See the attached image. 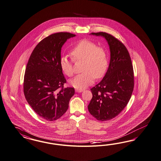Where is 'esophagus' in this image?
<instances>
[{
	"instance_id": "1",
	"label": "esophagus",
	"mask_w": 161,
	"mask_h": 161,
	"mask_svg": "<svg viewBox=\"0 0 161 161\" xmlns=\"http://www.w3.org/2000/svg\"><path fill=\"white\" fill-rule=\"evenodd\" d=\"M75 92H83V90H82V89H75Z\"/></svg>"
}]
</instances>
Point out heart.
Here are the masks:
<instances>
[{
	"instance_id": "1",
	"label": "heart",
	"mask_w": 161,
	"mask_h": 161,
	"mask_svg": "<svg viewBox=\"0 0 161 161\" xmlns=\"http://www.w3.org/2000/svg\"><path fill=\"white\" fill-rule=\"evenodd\" d=\"M73 59L83 60L82 71L69 80L71 86L77 89H83L94 82L95 77L100 78L104 75L108 67V59L104 48L97 47L92 41L83 39L75 44L70 52ZM60 65L63 72L69 77L74 74L72 61L67 56L61 57Z\"/></svg>"
}]
</instances>
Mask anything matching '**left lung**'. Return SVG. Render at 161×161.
I'll use <instances>...</instances> for the list:
<instances>
[{
    "instance_id": "left-lung-1",
    "label": "left lung",
    "mask_w": 161,
    "mask_h": 161,
    "mask_svg": "<svg viewBox=\"0 0 161 161\" xmlns=\"http://www.w3.org/2000/svg\"><path fill=\"white\" fill-rule=\"evenodd\" d=\"M90 35L104 37L110 52L108 68L103 80L91 89L92 98L88 105L97 119H111L121 112L130 100L134 90V71L125 46L112 35L105 32Z\"/></svg>"
}]
</instances>
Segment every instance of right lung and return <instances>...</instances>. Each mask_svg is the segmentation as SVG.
I'll list each match as a JSON object with an SVG mask.
<instances>
[{
  "label": "right lung",
  "instance_id": "obj_1",
  "mask_svg": "<svg viewBox=\"0 0 161 161\" xmlns=\"http://www.w3.org/2000/svg\"><path fill=\"white\" fill-rule=\"evenodd\" d=\"M76 35L60 32L42 40L31 54L24 77V94L36 113L52 121L69 108L74 88H64L66 80L60 65L61 47Z\"/></svg>",
  "mask_w": 161,
  "mask_h": 161
}]
</instances>
